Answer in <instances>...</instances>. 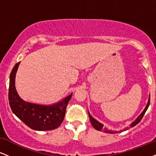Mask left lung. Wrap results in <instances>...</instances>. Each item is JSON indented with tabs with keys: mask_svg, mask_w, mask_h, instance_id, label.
<instances>
[{
	"mask_svg": "<svg viewBox=\"0 0 156 156\" xmlns=\"http://www.w3.org/2000/svg\"><path fill=\"white\" fill-rule=\"evenodd\" d=\"M150 95L149 96V99H148V101H147V104L145 106V108H144V111H143L141 113L140 115L136 119L134 120L133 122L131 123V124L130 125V128H133V127L135 126V125H136L141 120V119H142V117H144V114H145L146 111L147 110L148 107H149V105H150ZM89 113V120H90L91 123H92V126L94 127V128H95L96 130H100V131H103L104 132V133H120V132H122V131H125V130H126L127 129H128V128H124L123 130H111V129H108V128H105L104 127V125L103 124H102V123L100 122H98L97 119H94V117H92V115L90 114V113Z\"/></svg>",
	"mask_w": 156,
	"mask_h": 156,
	"instance_id": "left-lung-1",
	"label": "left lung"
}]
</instances>
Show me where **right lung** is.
I'll return each mask as SVG.
<instances>
[{
    "label": "right lung",
    "instance_id": "obj_1",
    "mask_svg": "<svg viewBox=\"0 0 156 156\" xmlns=\"http://www.w3.org/2000/svg\"><path fill=\"white\" fill-rule=\"evenodd\" d=\"M20 62L15 64L9 78V101L12 112L21 121L35 130H51L58 128L64 120L67 105L73 93L62 101L51 105H42L25 101L16 90L15 77Z\"/></svg>",
    "mask_w": 156,
    "mask_h": 156
}]
</instances>
